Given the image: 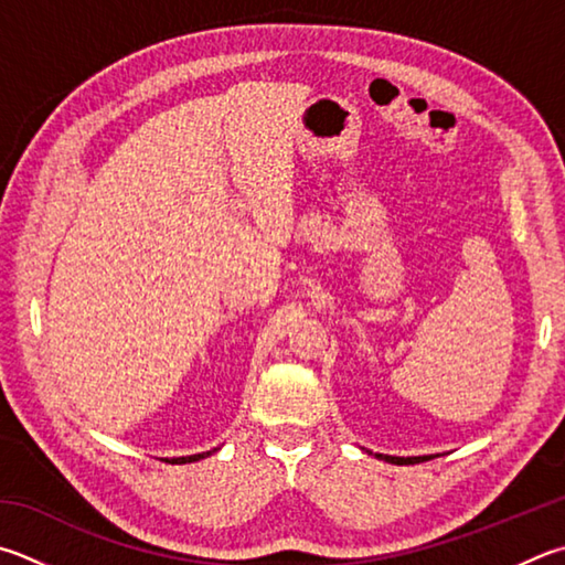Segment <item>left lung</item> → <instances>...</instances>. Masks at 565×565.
Wrapping results in <instances>:
<instances>
[{
    "instance_id": "obj_1",
    "label": "left lung",
    "mask_w": 565,
    "mask_h": 565,
    "mask_svg": "<svg viewBox=\"0 0 565 565\" xmlns=\"http://www.w3.org/2000/svg\"><path fill=\"white\" fill-rule=\"evenodd\" d=\"M377 459H385L390 465H417V461H425V459H433V455H425V457H390V455H375Z\"/></svg>"
}]
</instances>
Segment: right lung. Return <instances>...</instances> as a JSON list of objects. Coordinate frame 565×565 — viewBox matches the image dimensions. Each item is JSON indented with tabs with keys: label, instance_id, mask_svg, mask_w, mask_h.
<instances>
[{
	"label": "right lung",
	"instance_id": "1",
	"mask_svg": "<svg viewBox=\"0 0 565 565\" xmlns=\"http://www.w3.org/2000/svg\"><path fill=\"white\" fill-rule=\"evenodd\" d=\"M212 452H217V449H210V452H202V455H190V457H172V459H168V461H172V465H188V461L204 459V457H210Z\"/></svg>",
	"mask_w": 565,
	"mask_h": 565
}]
</instances>
